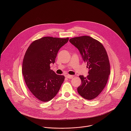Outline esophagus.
<instances>
[{
    "label": "esophagus",
    "mask_w": 131,
    "mask_h": 131,
    "mask_svg": "<svg viewBox=\"0 0 131 131\" xmlns=\"http://www.w3.org/2000/svg\"><path fill=\"white\" fill-rule=\"evenodd\" d=\"M66 77L67 78H68V79H72V78H73V77H74V76L73 75H66Z\"/></svg>",
    "instance_id": "1"
}]
</instances>
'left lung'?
Instances as JSON below:
<instances>
[{"instance_id":"1","label":"left lung","mask_w":131,"mask_h":131,"mask_svg":"<svg viewBox=\"0 0 131 131\" xmlns=\"http://www.w3.org/2000/svg\"><path fill=\"white\" fill-rule=\"evenodd\" d=\"M70 42L78 49L89 69L86 77L79 75L82 84L78 92L86 99L93 100L104 89L111 74L106 51L99 41L88 36L73 38Z\"/></svg>"}]
</instances>
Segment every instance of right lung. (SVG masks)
Instances as JSON below:
<instances>
[{"instance_id":"add662e5","label":"right lung","mask_w":131,"mask_h":131,"mask_svg":"<svg viewBox=\"0 0 131 131\" xmlns=\"http://www.w3.org/2000/svg\"><path fill=\"white\" fill-rule=\"evenodd\" d=\"M69 38L44 37L33 41L28 48L23 61L22 73L25 83L39 100L47 102L59 91L64 80L50 69L59 49Z\"/></svg>"}]
</instances>
